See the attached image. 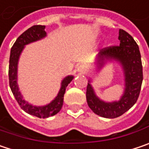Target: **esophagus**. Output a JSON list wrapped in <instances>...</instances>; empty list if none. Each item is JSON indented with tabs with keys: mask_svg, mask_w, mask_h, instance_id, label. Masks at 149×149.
Wrapping results in <instances>:
<instances>
[{
	"mask_svg": "<svg viewBox=\"0 0 149 149\" xmlns=\"http://www.w3.org/2000/svg\"><path fill=\"white\" fill-rule=\"evenodd\" d=\"M77 70H78V72L80 73V74H86L87 71H88L86 66H85V65H80V66L77 68Z\"/></svg>",
	"mask_w": 149,
	"mask_h": 149,
	"instance_id": "1",
	"label": "esophagus"
}]
</instances>
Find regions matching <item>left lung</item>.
<instances>
[{
    "mask_svg": "<svg viewBox=\"0 0 149 149\" xmlns=\"http://www.w3.org/2000/svg\"><path fill=\"white\" fill-rule=\"evenodd\" d=\"M120 46H112L102 49L98 60V66H102L104 58L117 59L122 64L125 76V90L120 100L113 102L101 101L94 93L88 83L86 101L96 114L104 118H117L129 110L137 101L143 83V65L139 47L132 36L120 29Z\"/></svg>",
    "mask_w": 149,
    "mask_h": 149,
    "instance_id": "obj_1",
    "label": "left lung"
}]
</instances>
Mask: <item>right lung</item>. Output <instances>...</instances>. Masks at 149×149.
I'll return each mask as SVG.
<instances>
[{
    "label": "right lung",
    "instance_id": "1",
    "mask_svg": "<svg viewBox=\"0 0 149 149\" xmlns=\"http://www.w3.org/2000/svg\"><path fill=\"white\" fill-rule=\"evenodd\" d=\"M47 33L45 31L44 25H34L28 29L22 35L18 36L16 41L14 42L13 46L12 47L11 53H10V60H9L8 75H9V85L12 92L23 110H24L31 115L36 116L38 118H47L57 114L61 110L63 103V96L65 93L66 87L74 78L73 76H68L62 81V86L59 91L58 97L48 105L42 107L32 106L23 99L22 95L18 91V86L17 84V67L19 55L25 45L45 37Z\"/></svg>",
    "mask_w": 149,
    "mask_h": 149
}]
</instances>
